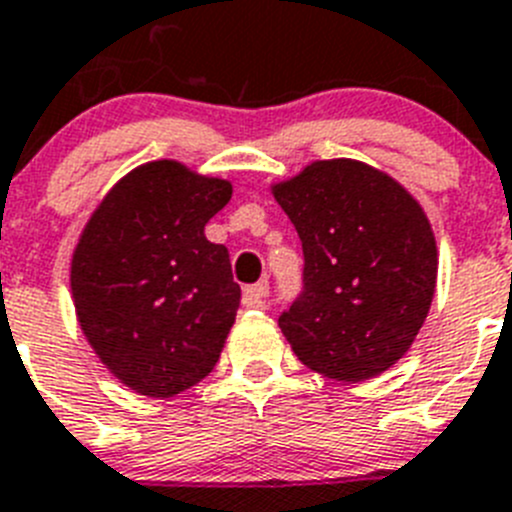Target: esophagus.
Segmentation results:
<instances>
[{
    "label": "esophagus",
    "instance_id": "34e87169",
    "mask_svg": "<svg viewBox=\"0 0 512 512\" xmlns=\"http://www.w3.org/2000/svg\"><path fill=\"white\" fill-rule=\"evenodd\" d=\"M270 286L268 281H260V283H252V286L244 288V304L247 306H265V296H268Z\"/></svg>",
    "mask_w": 512,
    "mask_h": 512
}]
</instances>
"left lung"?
Masks as SVG:
<instances>
[{
    "mask_svg": "<svg viewBox=\"0 0 512 512\" xmlns=\"http://www.w3.org/2000/svg\"><path fill=\"white\" fill-rule=\"evenodd\" d=\"M273 195L304 250V288L278 317L296 358L353 384L384 373L433 301L438 252L420 203L353 159L309 164Z\"/></svg>",
    "mask_w": 512,
    "mask_h": 512,
    "instance_id": "8db88e82",
    "label": "left lung"
}]
</instances>
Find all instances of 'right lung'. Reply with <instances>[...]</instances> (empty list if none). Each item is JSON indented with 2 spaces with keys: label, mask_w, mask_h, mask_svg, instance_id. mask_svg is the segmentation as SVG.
Instances as JSON below:
<instances>
[{
  "label": "right lung",
  "mask_w": 512,
  "mask_h": 512,
  "mask_svg": "<svg viewBox=\"0 0 512 512\" xmlns=\"http://www.w3.org/2000/svg\"><path fill=\"white\" fill-rule=\"evenodd\" d=\"M229 198L226 180L159 159L128 172L84 226L71 260L79 324L139 394L175 397L219 363L239 286L203 229Z\"/></svg>",
  "instance_id": "obj_1"
}]
</instances>
